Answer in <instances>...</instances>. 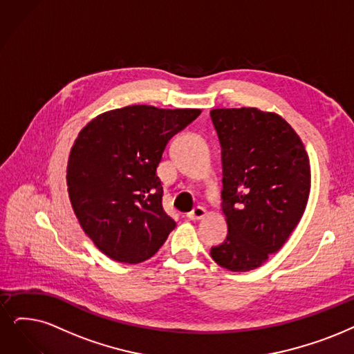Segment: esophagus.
<instances>
[{
    "label": "esophagus",
    "instance_id": "1",
    "mask_svg": "<svg viewBox=\"0 0 354 354\" xmlns=\"http://www.w3.org/2000/svg\"><path fill=\"white\" fill-rule=\"evenodd\" d=\"M207 215V212H206V209L205 207H202V206H196L190 214H187V218L189 219H192V221H197V219H202V218H205Z\"/></svg>",
    "mask_w": 354,
    "mask_h": 354
}]
</instances>
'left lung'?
Returning <instances> with one entry per match:
<instances>
[{"label": "left lung", "instance_id": "obj_1", "mask_svg": "<svg viewBox=\"0 0 354 354\" xmlns=\"http://www.w3.org/2000/svg\"><path fill=\"white\" fill-rule=\"evenodd\" d=\"M222 148L225 241L210 256L231 272H250L277 252L299 223L310 190L301 138L276 113L257 107L210 111Z\"/></svg>", "mask_w": 354, "mask_h": 354}]
</instances>
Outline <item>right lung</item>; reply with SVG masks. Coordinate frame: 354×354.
I'll return each instance as SVG.
<instances>
[{"label":"right lung","mask_w":354,"mask_h":354,"mask_svg":"<svg viewBox=\"0 0 354 354\" xmlns=\"http://www.w3.org/2000/svg\"><path fill=\"white\" fill-rule=\"evenodd\" d=\"M201 111L126 106L78 133L66 167L69 201L84 232L111 260L142 263L176 228L162 207L157 167L168 140Z\"/></svg>","instance_id":"right-lung-1"}]
</instances>
